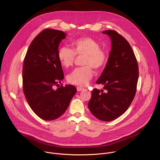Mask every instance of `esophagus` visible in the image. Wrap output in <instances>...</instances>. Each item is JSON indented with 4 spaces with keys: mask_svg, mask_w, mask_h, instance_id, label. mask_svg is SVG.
I'll use <instances>...</instances> for the list:
<instances>
[{
    "mask_svg": "<svg viewBox=\"0 0 160 160\" xmlns=\"http://www.w3.org/2000/svg\"><path fill=\"white\" fill-rule=\"evenodd\" d=\"M77 91H81V90H84V88L83 87H77Z\"/></svg>",
    "mask_w": 160,
    "mask_h": 160,
    "instance_id": "esophagus-1",
    "label": "esophagus"
}]
</instances>
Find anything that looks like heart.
I'll return each mask as SVG.
<instances>
[{"instance_id":"1","label":"heart","mask_w":160,"mask_h":160,"mask_svg":"<svg viewBox=\"0 0 160 160\" xmlns=\"http://www.w3.org/2000/svg\"><path fill=\"white\" fill-rule=\"evenodd\" d=\"M73 49L62 46L58 51V58L61 64L68 68L72 66L77 56L83 57L82 67L75 69L67 77L68 82L78 85H86L92 78L94 72L101 71L108 62V56L106 51L101 48L100 43L91 37H82L74 40L72 43Z\"/></svg>"}]
</instances>
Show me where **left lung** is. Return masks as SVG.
<instances>
[{"mask_svg":"<svg viewBox=\"0 0 160 160\" xmlns=\"http://www.w3.org/2000/svg\"><path fill=\"white\" fill-rule=\"evenodd\" d=\"M111 40L107 64L96 83L104 90L94 88L88 107L100 120L109 122L123 114L131 104L137 90L139 67L128 41L115 30H105Z\"/></svg>","mask_w":160,"mask_h":160,"instance_id":"8db88e82","label":"left lung"}]
</instances>
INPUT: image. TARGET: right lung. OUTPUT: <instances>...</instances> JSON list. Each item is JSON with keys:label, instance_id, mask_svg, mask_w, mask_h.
Listing matches in <instances>:
<instances>
[{"label": "right lung", "instance_id": "1", "mask_svg": "<svg viewBox=\"0 0 160 160\" xmlns=\"http://www.w3.org/2000/svg\"><path fill=\"white\" fill-rule=\"evenodd\" d=\"M66 33L47 28L31 42L23 61L22 88L31 109L42 120H55L65 112L77 92L75 86L59 87L64 78L58 58L60 42Z\"/></svg>", "mask_w": 160, "mask_h": 160}]
</instances>
